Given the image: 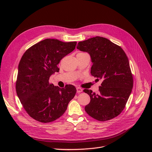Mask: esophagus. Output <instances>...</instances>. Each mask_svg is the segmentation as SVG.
<instances>
[{"label":"esophagus","mask_w":152,"mask_h":152,"mask_svg":"<svg viewBox=\"0 0 152 152\" xmlns=\"http://www.w3.org/2000/svg\"><path fill=\"white\" fill-rule=\"evenodd\" d=\"M82 88H80V87H77V93H82Z\"/></svg>","instance_id":"34e87169"}]
</instances>
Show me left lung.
<instances>
[{
	"label": "left lung",
	"instance_id": "obj_1",
	"mask_svg": "<svg viewBox=\"0 0 152 152\" xmlns=\"http://www.w3.org/2000/svg\"><path fill=\"white\" fill-rule=\"evenodd\" d=\"M77 48L90 54L93 62L91 75L102 80L98 94L84 90L91 98L85 111L99 121L117 117L125 108L133 87L126 54L119 45L98 36L79 42Z\"/></svg>",
	"mask_w": 152,
	"mask_h": 152
}]
</instances>
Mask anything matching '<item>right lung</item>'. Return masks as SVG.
Here are the masks:
<instances>
[{
    "label": "right lung",
    "instance_id": "right-lung-1",
    "mask_svg": "<svg viewBox=\"0 0 152 152\" xmlns=\"http://www.w3.org/2000/svg\"><path fill=\"white\" fill-rule=\"evenodd\" d=\"M77 42L46 39L34 44L23 55L18 65L16 90L29 115L40 122H51L62 116L77 92L69 84L59 88L49 82L58 72L61 59L75 49Z\"/></svg>",
    "mask_w": 152,
    "mask_h": 152
}]
</instances>
